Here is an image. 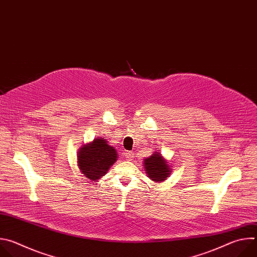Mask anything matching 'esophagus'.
<instances>
[{
    "label": "esophagus",
    "mask_w": 257,
    "mask_h": 257,
    "mask_svg": "<svg viewBox=\"0 0 257 257\" xmlns=\"http://www.w3.org/2000/svg\"><path fill=\"white\" fill-rule=\"evenodd\" d=\"M124 155L127 158V160H132V158H133V154L131 152H125Z\"/></svg>",
    "instance_id": "1"
}]
</instances>
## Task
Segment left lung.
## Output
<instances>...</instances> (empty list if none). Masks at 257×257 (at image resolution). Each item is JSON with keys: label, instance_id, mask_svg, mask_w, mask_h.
<instances>
[{"label": "left lung", "instance_id": "8db88e82", "mask_svg": "<svg viewBox=\"0 0 257 257\" xmlns=\"http://www.w3.org/2000/svg\"><path fill=\"white\" fill-rule=\"evenodd\" d=\"M143 166L146 174L149 175V178L155 182H161L170 175L169 166L162 158L161 154L155 153L151 158L144 161Z\"/></svg>", "mask_w": 257, "mask_h": 257}]
</instances>
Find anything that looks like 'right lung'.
Listing matches in <instances>:
<instances>
[{
    "mask_svg": "<svg viewBox=\"0 0 257 257\" xmlns=\"http://www.w3.org/2000/svg\"><path fill=\"white\" fill-rule=\"evenodd\" d=\"M77 158L81 173L87 179L96 181L116 162L117 152L103 138L95 139L92 143L81 146Z\"/></svg>",
    "mask_w": 257,
    "mask_h": 257,
    "instance_id": "add662e5",
    "label": "right lung"
}]
</instances>
